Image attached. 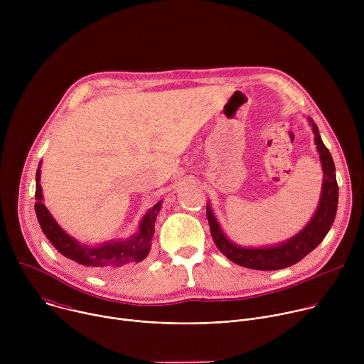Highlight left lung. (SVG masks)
Here are the masks:
<instances>
[{
    "label": "left lung",
    "instance_id": "8db88e82",
    "mask_svg": "<svg viewBox=\"0 0 364 364\" xmlns=\"http://www.w3.org/2000/svg\"><path fill=\"white\" fill-rule=\"evenodd\" d=\"M314 131V141L320 154L321 167L324 173V181L321 188V197L318 209L309 223L289 240L279 243L277 246L268 247H243L230 242L219 226L218 219L213 215L212 207L207 204V220H209L212 237L218 249L232 262L257 271H277L288 268L302 257H305L311 250H314L321 240L327 236L333 222L336 219L337 204H338V186L336 178V167L330 151L324 145L317 125L309 119Z\"/></svg>",
    "mask_w": 364,
    "mask_h": 364
}]
</instances>
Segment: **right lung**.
<instances>
[{"instance_id": "add662e5", "label": "right lung", "mask_w": 364, "mask_h": 364, "mask_svg": "<svg viewBox=\"0 0 364 364\" xmlns=\"http://www.w3.org/2000/svg\"><path fill=\"white\" fill-rule=\"evenodd\" d=\"M161 203L163 201H159L151 207L139 223V230L129 239L107 242L100 246H86L69 236L46 209L40 186V166L36 173L34 209L43 233L63 256L97 274H109L121 267L138 264L146 257L151 249L154 225L161 209Z\"/></svg>"}]
</instances>
